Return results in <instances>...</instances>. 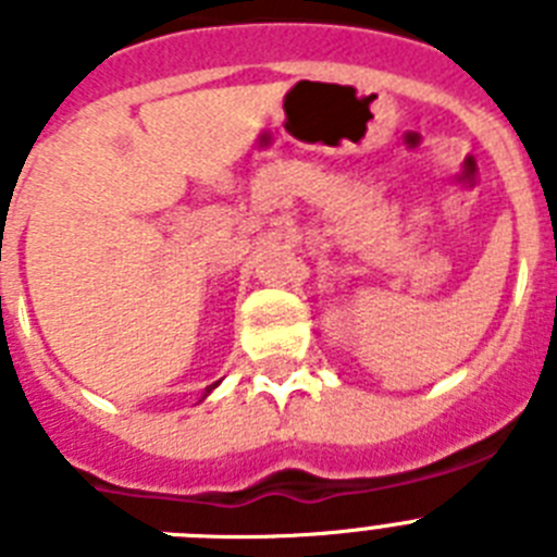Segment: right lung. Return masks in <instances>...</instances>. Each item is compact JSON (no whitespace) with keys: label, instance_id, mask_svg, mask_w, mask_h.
I'll return each mask as SVG.
<instances>
[{"label":"right lung","instance_id":"obj_1","mask_svg":"<svg viewBox=\"0 0 557 557\" xmlns=\"http://www.w3.org/2000/svg\"><path fill=\"white\" fill-rule=\"evenodd\" d=\"M211 387H214V385H211ZM211 387H209V391H211ZM209 391H206V393H209Z\"/></svg>","mask_w":557,"mask_h":557}]
</instances>
